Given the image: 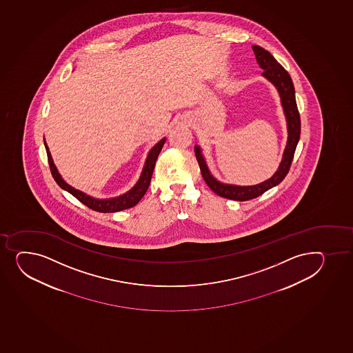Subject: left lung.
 Masks as SVG:
<instances>
[{
	"mask_svg": "<svg viewBox=\"0 0 353 353\" xmlns=\"http://www.w3.org/2000/svg\"><path fill=\"white\" fill-rule=\"evenodd\" d=\"M253 52L256 56V63L263 70L261 77L271 82L280 97L283 115L286 119L287 141L286 146L282 153L281 161L279 168L271 178L265 181L251 185H238L219 181L212 175L209 170L208 163L204 158L203 151L200 145H195V156L197 163L200 165L201 173L204 181L207 182L209 188L219 196L225 197L229 200L248 201L258 197L266 190H271L285 179L290 171L294 152L296 149L297 143L300 139L301 121L295 100V90L293 81L288 72L275 60L271 53L259 45H252Z\"/></svg>",
	"mask_w": 353,
	"mask_h": 353,
	"instance_id": "obj_1",
	"label": "left lung"
}]
</instances>
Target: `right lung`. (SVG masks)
Returning <instances> with one entry per match:
<instances>
[{
  "label": "right lung",
  "instance_id": "obj_1",
  "mask_svg": "<svg viewBox=\"0 0 353 353\" xmlns=\"http://www.w3.org/2000/svg\"><path fill=\"white\" fill-rule=\"evenodd\" d=\"M166 141V137L160 139L157 144L153 145L150 150L146 159H145L144 166L141 170V175L138 178L137 182L132 185V188L115 197H108V199H99L92 195L82 192V190H77L71 185H68L63 176L60 174L56 163L53 161L52 156L48 149V143L45 141L44 145L46 152H48V163L52 172L53 178L56 180L57 183L60 185V188L66 190L68 193L72 194L73 196L77 197L80 202L85 204L88 208L93 209L95 212H116L124 210V209L132 208L136 204L141 200V197L144 196L146 190L149 188L150 181L152 178L153 170L156 166L157 158L159 156L160 151L163 149V144Z\"/></svg>",
  "mask_w": 353,
  "mask_h": 353
}]
</instances>
